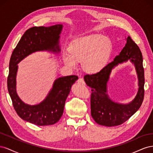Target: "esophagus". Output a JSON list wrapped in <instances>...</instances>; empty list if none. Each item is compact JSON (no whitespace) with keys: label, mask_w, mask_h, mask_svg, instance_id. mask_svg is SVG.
Masks as SVG:
<instances>
[{"label":"esophagus","mask_w":153,"mask_h":153,"mask_svg":"<svg viewBox=\"0 0 153 153\" xmlns=\"http://www.w3.org/2000/svg\"><path fill=\"white\" fill-rule=\"evenodd\" d=\"M77 82L78 83V84H82V85H85V82L84 80L83 79V78H78V80H77Z\"/></svg>","instance_id":"34e87169"}]
</instances>
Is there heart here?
Segmentation results:
<instances>
[{
	"label": "heart",
	"instance_id": "b5f03b06",
	"mask_svg": "<svg viewBox=\"0 0 153 153\" xmlns=\"http://www.w3.org/2000/svg\"><path fill=\"white\" fill-rule=\"evenodd\" d=\"M112 45L106 36L92 34L76 38L69 44L68 53L62 55V61L69 68H75L81 62L84 70L96 73L101 70L107 62Z\"/></svg>",
	"mask_w": 153,
	"mask_h": 153
}]
</instances>
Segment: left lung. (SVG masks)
<instances>
[{"label":"left lung","mask_w":153,"mask_h":153,"mask_svg":"<svg viewBox=\"0 0 153 153\" xmlns=\"http://www.w3.org/2000/svg\"><path fill=\"white\" fill-rule=\"evenodd\" d=\"M121 53L115 57L114 61L107 64L98 73L84 76L87 85L91 88V115L98 124L114 126L124 123L139 109L144 96V70L141 51L130 36ZM129 59L134 64L139 79V90L136 98L128 104L114 102L107 94V82L111 71L119 63Z\"/></svg>","instance_id":"left-lung-1"}]
</instances>
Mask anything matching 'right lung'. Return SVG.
Returning a JSON list of instances; mask_svg holds the SVG:
<instances>
[{
	"mask_svg": "<svg viewBox=\"0 0 153 153\" xmlns=\"http://www.w3.org/2000/svg\"><path fill=\"white\" fill-rule=\"evenodd\" d=\"M62 25L48 27H33L25 31L12 53L7 76V89L17 114L25 121L38 126L56 123L63 114L64 105L72 85L78 80L76 75L58 78L46 98L39 104H25L18 97L16 91L18 65L29 55L38 51H61L59 43Z\"/></svg>",
	"mask_w": 153,
	"mask_h": 153,
	"instance_id": "add662e5",
	"label": "right lung"
}]
</instances>
